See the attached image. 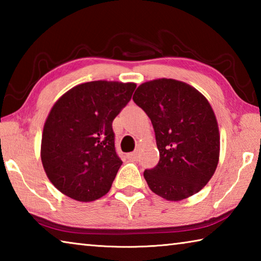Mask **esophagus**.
I'll return each instance as SVG.
<instances>
[{"label":"esophagus","instance_id":"obj_1","mask_svg":"<svg viewBox=\"0 0 261 261\" xmlns=\"http://www.w3.org/2000/svg\"><path fill=\"white\" fill-rule=\"evenodd\" d=\"M127 158L130 159V160H137V159H138V152H131V153H129L127 154Z\"/></svg>","mask_w":261,"mask_h":261}]
</instances>
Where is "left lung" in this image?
I'll use <instances>...</instances> for the list:
<instances>
[{
  "label": "left lung",
  "instance_id": "obj_1",
  "mask_svg": "<svg viewBox=\"0 0 261 261\" xmlns=\"http://www.w3.org/2000/svg\"><path fill=\"white\" fill-rule=\"evenodd\" d=\"M155 132L160 160L144 171L149 189L167 200L185 199L208 183L219 162L213 109L196 88L175 79L141 84L134 94Z\"/></svg>",
  "mask_w": 261,
  "mask_h": 261
}]
</instances>
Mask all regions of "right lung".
<instances>
[{
	"instance_id": "right-lung-1",
	"label": "right lung",
	"mask_w": 261,
	"mask_h": 261,
	"mask_svg": "<svg viewBox=\"0 0 261 261\" xmlns=\"http://www.w3.org/2000/svg\"><path fill=\"white\" fill-rule=\"evenodd\" d=\"M135 88L134 83L90 82L53 106L43 126L41 161L48 178L65 196L93 201L112 188L122 166L113 121Z\"/></svg>"
}]
</instances>
